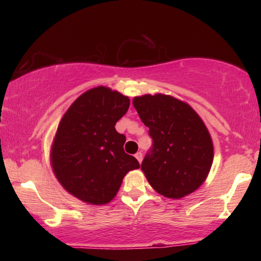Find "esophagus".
I'll use <instances>...</instances> for the list:
<instances>
[{
	"mask_svg": "<svg viewBox=\"0 0 261 261\" xmlns=\"http://www.w3.org/2000/svg\"><path fill=\"white\" fill-rule=\"evenodd\" d=\"M135 156H136L137 160H138V162L141 163V161H143V153H141V152H137Z\"/></svg>",
	"mask_w": 261,
	"mask_h": 261,
	"instance_id": "obj_1",
	"label": "esophagus"
}]
</instances>
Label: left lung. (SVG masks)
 <instances>
[{
	"instance_id": "8db88e82",
	"label": "left lung",
	"mask_w": 261,
	"mask_h": 261,
	"mask_svg": "<svg viewBox=\"0 0 261 261\" xmlns=\"http://www.w3.org/2000/svg\"><path fill=\"white\" fill-rule=\"evenodd\" d=\"M132 103L153 139L151 154L141 163L151 187L170 199L196 191L214 158L213 141L201 117L189 103L162 93L135 96Z\"/></svg>"
}]
</instances>
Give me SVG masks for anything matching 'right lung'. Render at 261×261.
<instances>
[{
  "mask_svg": "<svg viewBox=\"0 0 261 261\" xmlns=\"http://www.w3.org/2000/svg\"><path fill=\"white\" fill-rule=\"evenodd\" d=\"M130 99L106 86L86 91L62 117L50 147V165L64 190L90 205L112 201L139 162L123 149L125 136L115 129Z\"/></svg>",
  "mask_w": 261,
  "mask_h": 261,
  "instance_id": "obj_1",
  "label": "right lung"
}]
</instances>
